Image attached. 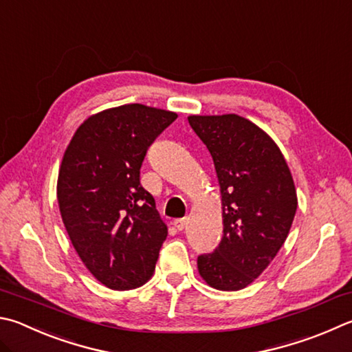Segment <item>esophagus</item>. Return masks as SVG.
Masks as SVG:
<instances>
[{"label": "esophagus", "mask_w": 352, "mask_h": 352, "mask_svg": "<svg viewBox=\"0 0 352 352\" xmlns=\"http://www.w3.org/2000/svg\"><path fill=\"white\" fill-rule=\"evenodd\" d=\"M188 221H189L188 217H183V219H177L174 221V226L178 229V231H183V229L188 226Z\"/></svg>", "instance_id": "obj_1"}]
</instances>
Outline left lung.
I'll use <instances>...</instances> for the list:
<instances>
[{"instance_id":"obj_1","label":"left lung","mask_w":352,"mask_h":352,"mask_svg":"<svg viewBox=\"0 0 352 352\" xmlns=\"http://www.w3.org/2000/svg\"><path fill=\"white\" fill-rule=\"evenodd\" d=\"M219 178L223 239L212 254L197 258L209 286L239 291L251 285L276 257L297 210L291 170L276 142L235 113L190 115Z\"/></svg>"}]
</instances>
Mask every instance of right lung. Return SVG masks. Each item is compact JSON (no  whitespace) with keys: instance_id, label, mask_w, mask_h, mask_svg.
Returning <instances> with one entry per match:
<instances>
[{"instance_id":"add662e5","label":"right lung","mask_w":352,"mask_h":352,"mask_svg":"<svg viewBox=\"0 0 352 352\" xmlns=\"http://www.w3.org/2000/svg\"><path fill=\"white\" fill-rule=\"evenodd\" d=\"M175 112L124 104L89 117L67 146L56 198L69 239L92 276L126 291L152 277L168 226L140 184L149 146Z\"/></svg>"}]
</instances>
